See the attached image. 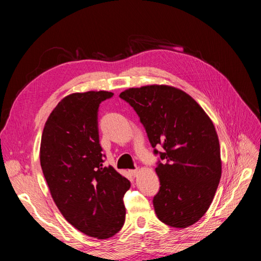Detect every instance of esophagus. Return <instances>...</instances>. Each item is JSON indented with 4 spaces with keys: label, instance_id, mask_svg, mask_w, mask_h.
Listing matches in <instances>:
<instances>
[{
    "label": "esophagus",
    "instance_id": "esophagus-1",
    "mask_svg": "<svg viewBox=\"0 0 261 261\" xmlns=\"http://www.w3.org/2000/svg\"><path fill=\"white\" fill-rule=\"evenodd\" d=\"M129 173H130V174H132L134 177H135V176H137V175H138L139 170H138V169H135V170H130V171H129Z\"/></svg>",
    "mask_w": 261,
    "mask_h": 261
}]
</instances>
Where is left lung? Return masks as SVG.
<instances>
[{
    "instance_id": "1",
    "label": "left lung",
    "mask_w": 261,
    "mask_h": 261,
    "mask_svg": "<svg viewBox=\"0 0 261 261\" xmlns=\"http://www.w3.org/2000/svg\"><path fill=\"white\" fill-rule=\"evenodd\" d=\"M135 110L153 153L160 189L155 215L173 227L193 225L207 212L221 178L215 125L202 108L177 88L164 85L129 88L120 94ZM161 145L164 150L155 149Z\"/></svg>"
}]
</instances>
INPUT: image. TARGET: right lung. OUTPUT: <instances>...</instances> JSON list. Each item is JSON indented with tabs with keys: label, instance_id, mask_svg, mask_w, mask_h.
Masks as SVG:
<instances>
[{
	"label": "right lung",
	"instance_id": "obj_1",
	"mask_svg": "<svg viewBox=\"0 0 261 261\" xmlns=\"http://www.w3.org/2000/svg\"><path fill=\"white\" fill-rule=\"evenodd\" d=\"M109 91L72 93L59 102L45 122L40 163L59 210L84 234L109 239L125 222L123 197L130 181L103 167L98 111Z\"/></svg>",
	"mask_w": 261,
	"mask_h": 261
}]
</instances>
